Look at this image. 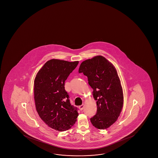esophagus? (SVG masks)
<instances>
[{
    "label": "esophagus",
    "mask_w": 158,
    "mask_h": 158,
    "mask_svg": "<svg viewBox=\"0 0 158 158\" xmlns=\"http://www.w3.org/2000/svg\"><path fill=\"white\" fill-rule=\"evenodd\" d=\"M84 106H85V105H84V104H82L81 105H80V106L79 107V109H80L81 111H82V110H83V109H84Z\"/></svg>",
    "instance_id": "esophagus-1"
}]
</instances>
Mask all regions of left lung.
Instances as JSON below:
<instances>
[{
	"mask_svg": "<svg viewBox=\"0 0 158 158\" xmlns=\"http://www.w3.org/2000/svg\"><path fill=\"white\" fill-rule=\"evenodd\" d=\"M79 73L88 77L96 100L97 112L91 118L93 126L108 128L119 116L123 105V94L116 69L102 56H96L81 63Z\"/></svg>",
	"mask_w": 158,
	"mask_h": 158,
	"instance_id": "8db88e82",
	"label": "left lung"
}]
</instances>
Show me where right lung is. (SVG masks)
Listing matches in <instances>:
<instances>
[{"instance_id":"1","label":"right lung","mask_w":158,"mask_h":158,"mask_svg":"<svg viewBox=\"0 0 158 158\" xmlns=\"http://www.w3.org/2000/svg\"><path fill=\"white\" fill-rule=\"evenodd\" d=\"M79 62L52 59L37 73L34 99L37 112L48 127L58 131L70 129L77 121V107L71 105L64 83Z\"/></svg>"}]
</instances>
